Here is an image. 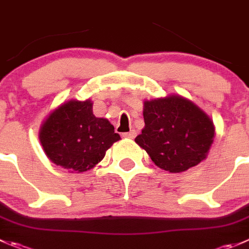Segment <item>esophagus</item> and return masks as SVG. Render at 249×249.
<instances>
[{
    "instance_id": "esophagus-1",
    "label": "esophagus",
    "mask_w": 249,
    "mask_h": 249,
    "mask_svg": "<svg viewBox=\"0 0 249 249\" xmlns=\"http://www.w3.org/2000/svg\"><path fill=\"white\" fill-rule=\"evenodd\" d=\"M135 136H136V131L135 130H131V131L123 134V137H125V139H134Z\"/></svg>"
}]
</instances>
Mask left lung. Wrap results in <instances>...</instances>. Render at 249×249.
<instances>
[{
	"mask_svg": "<svg viewBox=\"0 0 249 249\" xmlns=\"http://www.w3.org/2000/svg\"><path fill=\"white\" fill-rule=\"evenodd\" d=\"M144 127L135 142L169 173H182L207 158L214 140L211 118L185 97L144 101Z\"/></svg>",
	"mask_w": 249,
	"mask_h": 249,
	"instance_id": "1",
	"label": "left lung"
}]
</instances>
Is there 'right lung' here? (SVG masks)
I'll use <instances>...</instances> for the list:
<instances>
[{
  "label": "right lung",
  "instance_id": "1",
  "mask_svg": "<svg viewBox=\"0 0 249 249\" xmlns=\"http://www.w3.org/2000/svg\"><path fill=\"white\" fill-rule=\"evenodd\" d=\"M38 139L52 163L71 173H83L100 163L120 136L108 119L93 115L90 100H71L48 115Z\"/></svg>",
  "mask_w": 249,
  "mask_h": 249
}]
</instances>
